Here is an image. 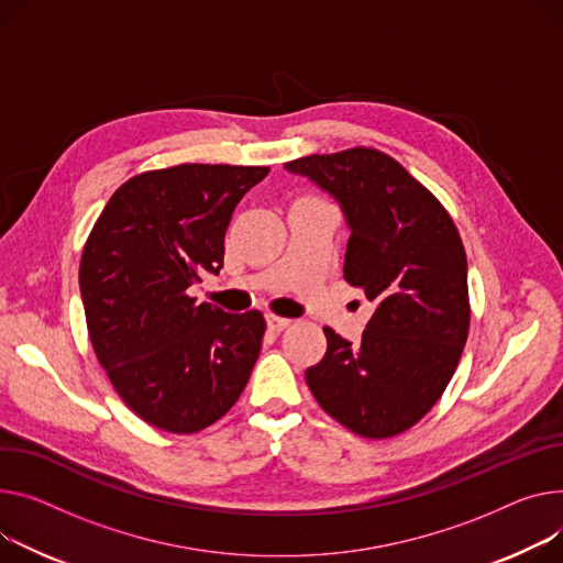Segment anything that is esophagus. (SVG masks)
I'll return each instance as SVG.
<instances>
[{"label": "esophagus", "instance_id": "34e87169", "mask_svg": "<svg viewBox=\"0 0 563 563\" xmlns=\"http://www.w3.org/2000/svg\"><path fill=\"white\" fill-rule=\"evenodd\" d=\"M267 325H269L272 330L280 332V330H285V328H289V325H291V319H287V317H278V314H267Z\"/></svg>", "mask_w": 563, "mask_h": 563}]
</instances>
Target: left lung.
Instances as JSON below:
<instances>
[{"instance_id": "left-lung-1", "label": "left lung", "mask_w": 563, "mask_h": 563, "mask_svg": "<svg viewBox=\"0 0 563 563\" xmlns=\"http://www.w3.org/2000/svg\"><path fill=\"white\" fill-rule=\"evenodd\" d=\"M342 203L351 238L344 278L373 303L360 344L332 328L306 380L336 423L389 439L437 405L460 364L468 325L466 251L453 217L423 183L373 146L285 163Z\"/></svg>"}]
</instances>
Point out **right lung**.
<instances>
[{
    "label": "right lung",
    "instance_id": "right-lung-1",
    "mask_svg": "<svg viewBox=\"0 0 563 563\" xmlns=\"http://www.w3.org/2000/svg\"><path fill=\"white\" fill-rule=\"evenodd\" d=\"M269 167L183 163L142 172L108 199L86 240L79 285L106 376L144 423L195 434L244 391L267 321L187 294L223 265L235 206Z\"/></svg>",
    "mask_w": 563,
    "mask_h": 563
}]
</instances>
